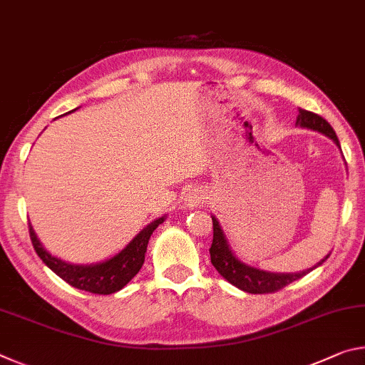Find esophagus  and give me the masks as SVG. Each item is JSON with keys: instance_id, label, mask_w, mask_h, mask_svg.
Instances as JSON below:
<instances>
[{"instance_id": "34e87169", "label": "esophagus", "mask_w": 365, "mask_h": 365, "mask_svg": "<svg viewBox=\"0 0 365 365\" xmlns=\"http://www.w3.org/2000/svg\"><path fill=\"white\" fill-rule=\"evenodd\" d=\"M202 201H205V195H202V191L197 190V188L191 190L190 193H188V196H187V205H188V207H197V206H201Z\"/></svg>"}]
</instances>
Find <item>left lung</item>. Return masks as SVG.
Listing matches in <instances>:
<instances>
[{"label": "left lung", "instance_id": "8db88e82", "mask_svg": "<svg viewBox=\"0 0 365 365\" xmlns=\"http://www.w3.org/2000/svg\"><path fill=\"white\" fill-rule=\"evenodd\" d=\"M296 123L301 127L312 128V130H317L320 133L327 135V137H330L339 146L335 130H333L330 123L327 122L322 115L311 113V110H306V109H299L298 117H296ZM212 230H214L212 245L211 248H209L212 265L227 282H230L232 285L243 289L246 293L265 294V293L280 292L282 288H285L287 285H289V283L301 279L302 275H306L307 272H311L314 269L312 267L309 270L299 272V274H270V272L250 267V265L240 262L238 259L232 255V251L227 245V240L224 237V232H222L219 222L215 217H212ZM322 262H319L317 265H320Z\"/></svg>", "mask_w": 365, "mask_h": 365}]
</instances>
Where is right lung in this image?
Listing matches in <instances>:
<instances>
[{
    "label": "right lung",
    "mask_w": 365,
    "mask_h": 365,
    "mask_svg": "<svg viewBox=\"0 0 365 365\" xmlns=\"http://www.w3.org/2000/svg\"><path fill=\"white\" fill-rule=\"evenodd\" d=\"M164 217L151 222L146 225L137 237H135L125 250L119 255L109 259L106 262L95 265H73L69 262L61 261L54 257L43 248L40 240L36 238L32 225L29 224V233L36 255L45 262L54 274L61 277L64 282L69 283L73 288L82 289L93 294H110L119 292L138 274L141 265L145 262V252L148 242L153 232L156 230L159 224H163Z\"/></svg>",
    "instance_id": "1"
}]
</instances>
